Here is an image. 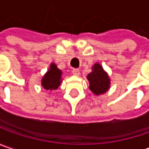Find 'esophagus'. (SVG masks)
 I'll use <instances>...</instances> for the list:
<instances>
[{
  "instance_id": "34e87169",
  "label": "esophagus",
  "mask_w": 149,
  "mask_h": 149,
  "mask_svg": "<svg viewBox=\"0 0 149 149\" xmlns=\"http://www.w3.org/2000/svg\"><path fill=\"white\" fill-rule=\"evenodd\" d=\"M72 74L75 75V76H79V74H80L79 69H77V68H73V69H72Z\"/></svg>"
}]
</instances>
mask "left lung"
<instances>
[{"mask_svg":"<svg viewBox=\"0 0 149 149\" xmlns=\"http://www.w3.org/2000/svg\"><path fill=\"white\" fill-rule=\"evenodd\" d=\"M87 80L90 83V90L96 95L104 93L109 88L110 80L108 76L98 63L93 67V72L87 75Z\"/></svg>","mask_w":149,"mask_h":149,"instance_id":"obj_1","label":"left lung"}]
</instances>
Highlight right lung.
I'll use <instances>...</instances> for the list:
<instances>
[{"label":"right lung","instance_id":"right-lung-1","mask_svg":"<svg viewBox=\"0 0 149 149\" xmlns=\"http://www.w3.org/2000/svg\"><path fill=\"white\" fill-rule=\"evenodd\" d=\"M62 72L56 68L54 63L51 64L49 71L43 77L42 81V87L47 90L56 89L61 83Z\"/></svg>","mask_w":149,"mask_h":149}]
</instances>
